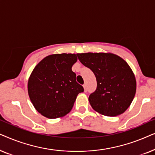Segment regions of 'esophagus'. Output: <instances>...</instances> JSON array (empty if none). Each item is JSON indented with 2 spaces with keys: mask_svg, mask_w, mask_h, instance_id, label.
Masks as SVG:
<instances>
[{
  "mask_svg": "<svg viewBox=\"0 0 155 155\" xmlns=\"http://www.w3.org/2000/svg\"><path fill=\"white\" fill-rule=\"evenodd\" d=\"M83 87H84V92H87V85L85 84H83Z\"/></svg>",
  "mask_w": 155,
  "mask_h": 155,
  "instance_id": "obj_1",
  "label": "esophagus"
}]
</instances>
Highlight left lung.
Returning <instances> with one entry per match:
<instances>
[{
	"label": "left lung",
	"mask_w": 155,
	"mask_h": 155,
	"mask_svg": "<svg viewBox=\"0 0 155 155\" xmlns=\"http://www.w3.org/2000/svg\"><path fill=\"white\" fill-rule=\"evenodd\" d=\"M79 61L94 73L96 90L89 97L93 109L107 116L124 113L136 92V80L128 63L110 53L78 54Z\"/></svg>",
	"instance_id": "obj_1"
}]
</instances>
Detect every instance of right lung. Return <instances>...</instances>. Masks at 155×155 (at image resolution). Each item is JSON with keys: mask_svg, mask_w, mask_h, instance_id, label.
<instances>
[{"mask_svg": "<svg viewBox=\"0 0 155 155\" xmlns=\"http://www.w3.org/2000/svg\"><path fill=\"white\" fill-rule=\"evenodd\" d=\"M77 60L75 54H52L34 68L28 80V94L41 115L48 118L64 116L71 111L78 94L84 92L72 71Z\"/></svg>", "mask_w": 155, "mask_h": 155, "instance_id": "1", "label": "right lung"}]
</instances>
